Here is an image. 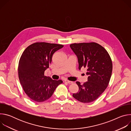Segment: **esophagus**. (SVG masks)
I'll list each match as a JSON object with an SVG mask.
<instances>
[{
    "instance_id": "1",
    "label": "esophagus",
    "mask_w": 131,
    "mask_h": 131,
    "mask_svg": "<svg viewBox=\"0 0 131 131\" xmlns=\"http://www.w3.org/2000/svg\"><path fill=\"white\" fill-rule=\"evenodd\" d=\"M65 82L68 83V84H72L73 82L72 81H69V80H65Z\"/></svg>"
}]
</instances>
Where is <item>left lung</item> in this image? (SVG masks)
Masks as SVG:
<instances>
[{
    "label": "left lung",
    "instance_id": "8db88e82",
    "mask_svg": "<svg viewBox=\"0 0 131 131\" xmlns=\"http://www.w3.org/2000/svg\"><path fill=\"white\" fill-rule=\"evenodd\" d=\"M78 59L79 69H87L88 81H79V91L72 96L78 101L88 103L96 100L108 85L113 70V63L107 50L94 42L74 43L70 45Z\"/></svg>",
    "mask_w": 131,
    "mask_h": 131
}]
</instances>
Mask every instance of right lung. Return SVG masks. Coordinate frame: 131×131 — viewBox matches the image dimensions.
Wrapping results in <instances>:
<instances>
[{
	"instance_id": "add662e5",
	"label": "right lung",
	"mask_w": 131,
	"mask_h": 131,
	"mask_svg": "<svg viewBox=\"0 0 131 131\" xmlns=\"http://www.w3.org/2000/svg\"><path fill=\"white\" fill-rule=\"evenodd\" d=\"M62 45L37 42L23 52L18 66V75L26 94L33 101L42 102L51 97L56 88L63 83L45 75L51 63L53 54Z\"/></svg>"
}]
</instances>
